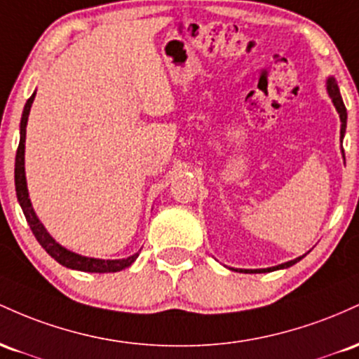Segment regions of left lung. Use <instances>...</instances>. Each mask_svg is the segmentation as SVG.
<instances>
[{"label": "left lung", "instance_id": "8db88e82", "mask_svg": "<svg viewBox=\"0 0 359 359\" xmlns=\"http://www.w3.org/2000/svg\"><path fill=\"white\" fill-rule=\"evenodd\" d=\"M325 90H327L329 98L332 100L334 107H336L337 114H339V120H341V142H342V139H344V134H346V122H348V114H346V107H344V102H342V96H341V93H339V86H337L336 78L329 76V78L325 79ZM342 158H344V149H342ZM305 255H307V252H305ZM305 255L295 257V259H292V261H287V263L278 264V266L263 268V269H236V271H239V273H269V271H276V269H285V268L293 266V264L299 263L300 259H304Z\"/></svg>", "mask_w": 359, "mask_h": 359}]
</instances>
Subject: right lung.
Returning a JSON list of instances; mask_svg holds the SVG:
<instances>
[{
  "mask_svg": "<svg viewBox=\"0 0 359 359\" xmlns=\"http://www.w3.org/2000/svg\"><path fill=\"white\" fill-rule=\"evenodd\" d=\"M35 95L37 91L32 93L30 98L27 100L25 108H23L22 114V122H20V144L17 151V158H15V190H17V198L20 207H22L23 213H25V219L28 225H30L32 232H34L35 239L39 241V244L42 245L47 251V255L54 257L59 264L69 268V269H78V271H86V273H115L122 271L130 266L132 263L139 257V252L135 255L123 257V259H98V257H88L81 256L78 252H72L69 249H66L64 245H60L54 237L47 232V229L43 227V224L40 222L37 213H35L34 207H32L30 196H28V188H27V176H25V137H27V122L28 115H30L32 103H34Z\"/></svg>",
  "mask_w": 359,
  "mask_h": 359,
  "instance_id": "right-lung-1",
  "label": "right lung"
}]
</instances>
